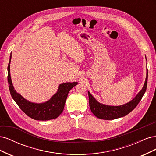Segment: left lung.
<instances>
[{
    "mask_svg": "<svg viewBox=\"0 0 156 156\" xmlns=\"http://www.w3.org/2000/svg\"><path fill=\"white\" fill-rule=\"evenodd\" d=\"M147 66V63H146ZM146 77L144 86L136 96L129 102L119 106L107 105L98 102L92 94L88 91L89 105L93 114L98 119L103 120H113L123 117L133 111L138 105L146 90L148 81V68L146 67Z\"/></svg>",
    "mask_w": 156,
    "mask_h": 156,
    "instance_id": "left-lung-1",
    "label": "left lung"
}]
</instances>
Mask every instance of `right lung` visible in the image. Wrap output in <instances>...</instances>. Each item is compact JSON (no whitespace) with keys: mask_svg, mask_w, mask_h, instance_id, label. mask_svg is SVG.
<instances>
[{"mask_svg":"<svg viewBox=\"0 0 156 156\" xmlns=\"http://www.w3.org/2000/svg\"><path fill=\"white\" fill-rule=\"evenodd\" d=\"M12 53L10 56V61L8 66V82L9 89L13 100L20 107L21 109L31 119L36 120H49L55 119L62 112L64 105L69 90L73 87L77 85V82L65 83L60 84L58 88L50 100L44 103H33L27 100L21 94L17 93L13 86L10 76V62Z\"/></svg>","mask_w":156,"mask_h":156,"instance_id":"obj_1","label":"right lung"}]
</instances>
